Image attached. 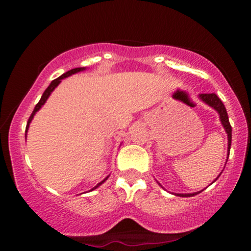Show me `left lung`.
<instances>
[{"label":"left lung","instance_id":"1","mask_svg":"<svg viewBox=\"0 0 251 251\" xmlns=\"http://www.w3.org/2000/svg\"><path fill=\"white\" fill-rule=\"evenodd\" d=\"M200 98L201 100H203L204 102L208 103L209 106H211V107H214L216 111L218 112V114H220V118H221V122L223 124L224 128H226V133H227V148H229V151H230V146H231V125H230L229 123V117H227V113H226V106H224V103L222 102V100L216 96L215 93H203V94H200ZM229 154V153H227ZM197 194H184V195H180L178 194V196H181V197H191V196H195Z\"/></svg>","mask_w":251,"mask_h":251}]
</instances>
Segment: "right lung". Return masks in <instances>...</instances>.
<instances>
[{
	"label": "right lung",
	"instance_id": "obj_1",
	"mask_svg": "<svg viewBox=\"0 0 251 251\" xmlns=\"http://www.w3.org/2000/svg\"><path fill=\"white\" fill-rule=\"evenodd\" d=\"M85 70V68H82V67H79V68H73V70H71V71H68V72H66V73H63L61 76H59L57 77V79H55V80H53V81L50 82V85L48 86L47 88H46V91L43 92V94H42V97H41V99H40V101L36 103V106H35V108H34V111H33V113L30 114V117H29V119H28V123H27V127H25V132H27V129H28V127H29V123L31 122V119H33V117L35 116V113L37 111H39L40 108H41V106L43 105V103L46 102V100L48 99V97L50 96V93L51 92L54 91V88L56 87L57 85H59L60 82H61V80L63 79V77H67V76H70V75H72V74H74V73H77V72H80V71H83ZM108 177H106L105 179H103L102 181H100L99 184H98V185L96 186V188H98V186L99 185H101V184L103 183V181H105L106 179H107ZM96 188H93L92 190H94Z\"/></svg>",
	"mask_w": 251,
	"mask_h": 251
}]
</instances>
